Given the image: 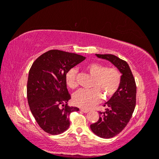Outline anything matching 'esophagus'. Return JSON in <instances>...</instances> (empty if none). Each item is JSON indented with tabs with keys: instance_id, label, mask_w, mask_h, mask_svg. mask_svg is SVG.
I'll return each instance as SVG.
<instances>
[{
	"instance_id": "1",
	"label": "esophagus",
	"mask_w": 159,
	"mask_h": 159,
	"mask_svg": "<svg viewBox=\"0 0 159 159\" xmlns=\"http://www.w3.org/2000/svg\"><path fill=\"white\" fill-rule=\"evenodd\" d=\"M80 111H83V112H84V113H88V112H89V110H88V109H84V108H80Z\"/></svg>"
}]
</instances>
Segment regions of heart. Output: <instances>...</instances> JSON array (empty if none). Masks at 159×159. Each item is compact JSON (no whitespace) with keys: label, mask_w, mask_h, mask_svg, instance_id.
Returning a JSON list of instances; mask_svg holds the SVG:
<instances>
[{"label":"heart","mask_w":159,"mask_h":159,"mask_svg":"<svg viewBox=\"0 0 159 159\" xmlns=\"http://www.w3.org/2000/svg\"><path fill=\"white\" fill-rule=\"evenodd\" d=\"M86 70L94 78L90 90H80L73 96L75 105L83 108H91L100 102L102 96L108 100L118 91L121 83V74L118 68L108 67L98 63H91L86 66ZM77 71L70 68L66 75L68 86L75 89L79 86L76 80Z\"/></svg>","instance_id":"heart-1"}]
</instances>
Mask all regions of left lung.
<instances>
[{
	"instance_id": "8db88e82",
	"label": "left lung",
	"mask_w": 159,
	"mask_h": 159,
	"mask_svg": "<svg viewBox=\"0 0 159 159\" xmlns=\"http://www.w3.org/2000/svg\"><path fill=\"white\" fill-rule=\"evenodd\" d=\"M117 67L122 73L121 83L114 96L105 104V111H99V120L91 125L95 134L103 139H110L120 134L132 117L136 103V85L126 61L112 54H96Z\"/></svg>"
}]
</instances>
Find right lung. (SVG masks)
I'll return each instance as SVG.
<instances>
[{
	"label": "right lung",
	"instance_id": "right-lung-1",
	"mask_svg": "<svg viewBox=\"0 0 159 159\" xmlns=\"http://www.w3.org/2000/svg\"><path fill=\"white\" fill-rule=\"evenodd\" d=\"M86 59L76 53L51 50L40 56L30 68L27 98L30 111L39 126L51 135L68 129V116L79 108L70 107L66 75L70 68Z\"/></svg>",
	"mask_w": 159,
	"mask_h": 159
}]
</instances>
